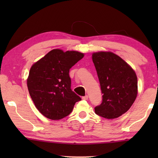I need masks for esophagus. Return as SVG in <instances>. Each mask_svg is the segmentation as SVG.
<instances>
[{
	"mask_svg": "<svg viewBox=\"0 0 158 158\" xmlns=\"http://www.w3.org/2000/svg\"><path fill=\"white\" fill-rule=\"evenodd\" d=\"M88 98H89V96H88V95H85V96H84V97H82V100H88Z\"/></svg>",
	"mask_w": 158,
	"mask_h": 158,
	"instance_id": "1",
	"label": "esophagus"
}]
</instances>
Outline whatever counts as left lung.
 Here are the masks:
<instances>
[{"mask_svg":"<svg viewBox=\"0 0 158 158\" xmlns=\"http://www.w3.org/2000/svg\"><path fill=\"white\" fill-rule=\"evenodd\" d=\"M92 58L102 93V102L95 107V114L108 119L121 116L129 110L137 98L135 72L112 52L93 53Z\"/></svg>","mask_w":158,"mask_h":158,"instance_id":"left-lung-1","label":"left lung"}]
</instances>
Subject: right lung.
Masks as SVG:
<instances>
[{
	"label": "right lung",
	"mask_w": 158,
	"mask_h": 158,
	"mask_svg": "<svg viewBox=\"0 0 158 158\" xmlns=\"http://www.w3.org/2000/svg\"><path fill=\"white\" fill-rule=\"evenodd\" d=\"M76 51L53 49L32 65L27 85L35 106L52 120H60L71 113L81 100L71 89L69 69L84 57Z\"/></svg>",
	"instance_id": "obj_1"
}]
</instances>
